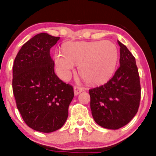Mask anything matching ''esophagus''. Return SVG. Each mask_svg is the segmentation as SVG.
I'll use <instances>...</instances> for the list:
<instances>
[{"label": "esophagus", "instance_id": "esophagus-1", "mask_svg": "<svg viewBox=\"0 0 156 156\" xmlns=\"http://www.w3.org/2000/svg\"><path fill=\"white\" fill-rule=\"evenodd\" d=\"M83 90V87H79V86H75L74 87V92H75V95H78L81 91Z\"/></svg>", "mask_w": 156, "mask_h": 156}]
</instances>
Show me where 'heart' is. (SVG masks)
Here are the masks:
<instances>
[{"instance_id":"1","label":"heart","mask_w":156,"mask_h":156,"mask_svg":"<svg viewBox=\"0 0 156 156\" xmlns=\"http://www.w3.org/2000/svg\"><path fill=\"white\" fill-rule=\"evenodd\" d=\"M119 59L117 47L109 41L69 42L63 51H56L54 56L56 72L62 79L71 77L75 65L85 82L103 83L114 72Z\"/></svg>"}]
</instances>
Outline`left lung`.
Wrapping results in <instances>:
<instances>
[{"mask_svg": "<svg viewBox=\"0 0 156 156\" xmlns=\"http://www.w3.org/2000/svg\"><path fill=\"white\" fill-rule=\"evenodd\" d=\"M120 46V66L106 84L89 90L94 121L107 129L121 128L128 124L140 106L141 87L134 56L125 45Z\"/></svg>", "mask_w": 156, "mask_h": 156, "instance_id": "1", "label": "left lung"}]
</instances>
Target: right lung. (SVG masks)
Wrapping results in <instances>:
<instances>
[{
  "mask_svg": "<svg viewBox=\"0 0 156 156\" xmlns=\"http://www.w3.org/2000/svg\"><path fill=\"white\" fill-rule=\"evenodd\" d=\"M59 37L36 34L23 45L12 66V92L22 118L37 131L50 133L61 128L74 97L73 87L54 72L50 50Z\"/></svg>",
  "mask_w": 156,
  "mask_h": 156,
  "instance_id": "1",
  "label": "right lung"
}]
</instances>
